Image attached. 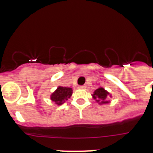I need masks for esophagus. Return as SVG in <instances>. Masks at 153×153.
Returning <instances> with one entry per match:
<instances>
[{
  "mask_svg": "<svg viewBox=\"0 0 153 153\" xmlns=\"http://www.w3.org/2000/svg\"><path fill=\"white\" fill-rule=\"evenodd\" d=\"M79 88L80 89H86V85H82V86H79Z\"/></svg>",
  "mask_w": 153,
  "mask_h": 153,
  "instance_id": "obj_1",
  "label": "esophagus"
}]
</instances>
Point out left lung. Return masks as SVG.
Returning <instances> with one entry per match:
<instances>
[{
	"label": "left lung",
	"mask_w": 153,
	"mask_h": 153,
	"mask_svg": "<svg viewBox=\"0 0 153 153\" xmlns=\"http://www.w3.org/2000/svg\"><path fill=\"white\" fill-rule=\"evenodd\" d=\"M108 95H109V93L107 91H106L103 88L100 87V88H99L97 90H95L94 94L93 95V97L97 102H99L100 100H102V101L101 102L102 103H106V102H108V101H105V100H106Z\"/></svg>",
	"instance_id": "1"
}]
</instances>
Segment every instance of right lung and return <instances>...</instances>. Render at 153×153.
<instances>
[{
    "instance_id": "right-lung-1",
    "label": "right lung",
    "mask_w": 153,
    "mask_h": 153,
    "mask_svg": "<svg viewBox=\"0 0 153 153\" xmlns=\"http://www.w3.org/2000/svg\"><path fill=\"white\" fill-rule=\"evenodd\" d=\"M73 90L70 87H65V86H59L57 90L52 93L51 98V100L56 102L58 105H61L62 103L67 100L71 95H72Z\"/></svg>"
}]
</instances>
